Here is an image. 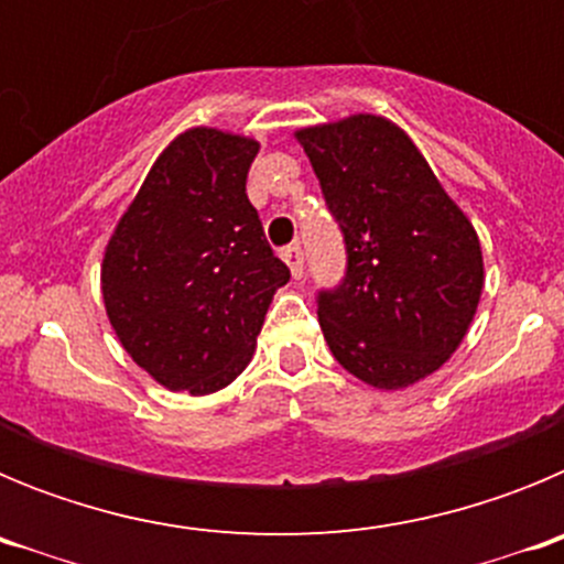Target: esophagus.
Here are the masks:
<instances>
[{"instance_id": "34e87169", "label": "esophagus", "mask_w": 564, "mask_h": 564, "mask_svg": "<svg viewBox=\"0 0 564 564\" xmlns=\"http://www.w3.org/2000/svg\"><path fill=\"white\" fill-rule=\"evenodd\" d=\"M282 259L288 262V268H291L293 279H299L302 273H305V251L299 246H288L285 251H282Z\"/></svg>"}]
</instances>
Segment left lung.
<instances>
[{
  "mask_svg": "<svg viewBox=\"0 0 564 564\" xmlns=\"http://www.w3.org/2000/svg\"><path fill=\"white\" fill-rule=\"evenodd\" d=\"M296 138L347 251L341 282L316 293L327 347L378 390L410 387L457 350L475 318L480 239L395 123L352 115Z\"/></svg>",
  "mask_w": 564,
  "mask_h": 564,
  "instance_id": "1",
  "label": "left lung"
}]
</instances>
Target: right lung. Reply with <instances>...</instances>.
I'll return each mask as SVG.
<instances>
[{
	"label": "right lung",
	"instance_id": "1",
	"mask_svg": "<svg viewBox=\"0 0 564 564\" xmlns=\"http://www.w3.org/2000/svg\"><path fill=\"white\" fill-rule=\"evenodd\" d=\"M257 141L188 129L149 169L101 268L123 350L174 392L223 390L251 361L291 271L246 194Z\"/></svg>",
	"mask_w": 564,
	"mask_h": 564
}]
</instances>
